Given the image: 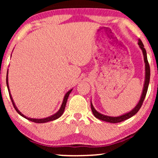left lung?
Masks as SVG:
<instances>
[{
    "label": "left lung",
    "instance_id": "obj_1",
    "mask_svg": "<svg viewBox=\"0 0 158 158\" xmlns=\"http://www.w3.org/2000/svg\"><path fill=\"white\" fill-rule=\"evenodd\" d=\"M138 44H139V47L142 50V53H143L144 60V62H145V71H146L145 72V81H144L143 91H142L141 98H140L139 103H138V104L136 106L135 108H134V109L132 110V111L129 112V113L125 114L122 116H117V117H112V116H105L100 113H98V112L94 109V106L92 105V103H90V106H91V110H92L93 114H94V115L96 116L97 118H98V119L104 121V122H110V123H118V122H123V121H124V120L128 119V118H131V116L135 115V114L138 112V111H139L140 108H141L142 103H143L144 98H145L147 92H148V85H149V83H150V64H149V62L148 60V57H147L146 50L144 47V44H142V41L140 40L139 39V42H138Z\"/></svg>",
    "mask_w": 158,
    "mask_h": 158
}]
</instances>
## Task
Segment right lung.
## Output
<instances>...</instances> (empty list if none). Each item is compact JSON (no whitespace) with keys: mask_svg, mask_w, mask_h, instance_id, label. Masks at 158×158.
Returning a JSON list of instances; mask_svg holds the SVG:
<instances>
[{"mask_svg":"<svg viewBox=\"0 0 158 158\" xmlns=\"http://www.w3.org/2000/svg\"><path fill=\"white\" fill-rule=\"evenodd\" d=\"M7 76H8V74H7ZM6 84H7V88H8V92H9V96H10V100H11L12 101V103H13V106H14V109H16V111L18 112V113L20 114V115L21 116H23V117H24L27 118V119L31 121V122H35V123H45V122H51V121H53V120H55L57 119V118H58L59 117H60V116H62V114H63L64 112V109H65V106H66V103H67V101H68V96L69 95H70V94L71 93V91H72V90H70L67 93V94H65V96H64V99H63V101H62V106L61 107H60V109L59 111H58L57 113H56L55 114H54V115L51 116H49V117L47 118H40V119H38V118H28L27 117V116H25L23 114H22L21 113L20 111H19L18 109H17L16 105H15V103L14 102V101H13V98H12V96L11 95H10V90H9V86H8V77H6Z\"/></svg>","mask_w":158,"mask_h":158,"instance_id":"add662e5","label":"right lung"}]
</instances>
